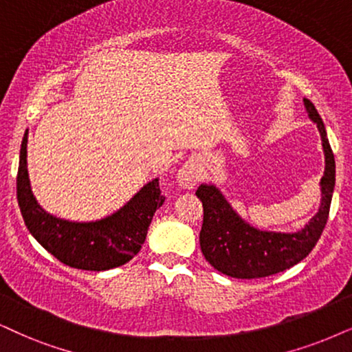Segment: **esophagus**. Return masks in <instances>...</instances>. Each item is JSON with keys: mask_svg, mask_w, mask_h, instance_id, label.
<instances>
[{"mask_svg": "<svg viewBox=\"0 0 352 352\" xmlns=\"http://www.w3.org/2000/svg\"><path fill=\"white\" fill-rule=\"evenodd\" d=\"M199 177H201V164L198 159H190L177 172V184L186 190L195 188L199 182Z\"/></svg>", "mask_w": 352, "mask_h": 352, "instance_id": "obj_1", "label": "esophagus"}]
</instances>
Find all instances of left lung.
Here are the masks:
<instances>
[{"mask_svg": "<svg viewBox=\"0 0 352 352\" xmlns=\"http://www.w3.org/2000/svg\"><path fill=\"white\" fill-rule=\"evenodd\" d=\"M304 107L309 118L317 124L324 154L320 208L309 224L296 232L258 229L235 211L214 184H203L197 190L204 211L199 247L208 263L222 274L237 279L266 278L292 268L317 245L328 221L335 190V155L317 109L309 99H304Z\"/></svg>", "mask_w": 352, "mask_h": 352, "instance_id": "1", "label": "left lung"}]
</instances>
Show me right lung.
Listing matches in <instances>:
<instances>
[{
  "instance_id": "right-lung-1",
  "label": "right lung",
  "mask_w": 352,
  "mask_h": 352,
  "mask_svg": "<svg viewBox=\"0 0 352 352\" xmlns=\"http://www.w3.org/2000/svg\"><path fill=\"white\" fill-rule=\"evenodd\" d=\"M28 136L19 153L17 201L34 239L61 263L76 270L107 271L131 260L143 247L155 209L164 204L159 179L141 186L122 208L96 221H69L40 206L28 170Z\"/></svg>"
}]
</instances>
